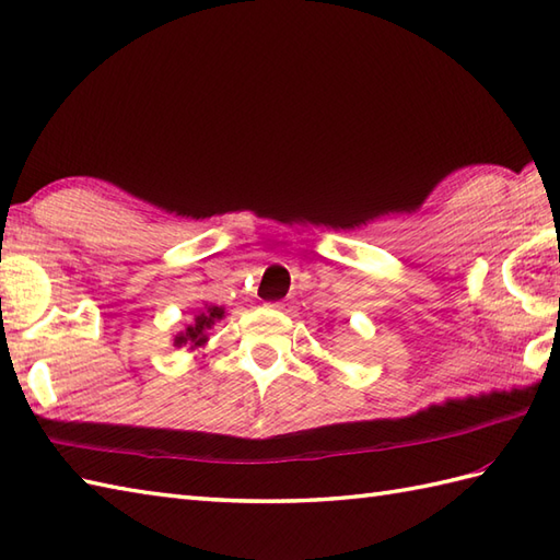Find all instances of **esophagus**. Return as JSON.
<instances>
[{
    "label": "esophagus",
    "mask_w": 560,
    "mask_h": 560,
    "mask_svg": "<svg viewBox=\"0 0 560 560\" xmlns=\"http://www.w3.org/2000/svg\"><path fill=\"white\" fill-rule=\"evenodd\" d=\"M269 307H271V311H287V303H269Z\"/></svg>",
    "instance_id": "34e87169"
}]
</instances>
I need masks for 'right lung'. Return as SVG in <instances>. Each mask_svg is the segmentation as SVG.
Masks as SVG:
<instances>
[{
  "instance_id": "1",
  "label": "right lung",
  "mask_w": 560,
  "mask_h": 560,
  "mask_svg": "<svg viewBox=\"0 0 560 560\" xmlns=\"http://www.w3.org/2000/svg\"><path fill=\"white\" fill-rule=\"evenodd\" d=\"M223 317V307L219 305H209L207 311H201L199 315H195L192 323L185 327V331L175 337V347H183V343H189V347H201L209 339V329L219 323Z\"/></svg>"
}]
</instances>
